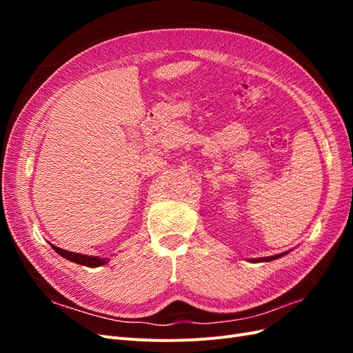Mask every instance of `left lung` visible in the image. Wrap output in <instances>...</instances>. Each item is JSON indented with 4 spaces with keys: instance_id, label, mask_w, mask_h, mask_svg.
<instances>
[{
    "instance_id": "8db88e82",
    "label": "left lung",
    "mask_w": 353,
    "mask_h": 353,
    "mask_svg": "<svg viewBox=\"0 0 353 353\" xmlns=\"http://www.w3.org/2000/svg\"><path fill=\"white\" fill-rule=\"evenodd\" d=\"M288 252L285 253H280V254H275V256H268V258H259V259H252V262H270V261H274V259H279L281 258V256L287 254Z\"/></svg>"
}]
</instances>
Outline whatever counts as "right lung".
<instances>
[{"instance_id": "obj_1", "label": "right lung", "mask_w": 353, "mask_h": 353, "mask_svg": "<svg viewBox=\"0 0 353 353\" xmlns=\"http://www.w3.org/2000/svg\"><path fill=\"white\" fill-rule=\"evenodd\" d=\"M51 248L54 249L56 253H59L61 258H65L74 263L90 266V268H97V266L105 265L109 262L108 258H97V256H88V254H81V253H74V252H69V250H63V249L57 248V245H52V244H51Z\"/></svg>"}]
</instances>
